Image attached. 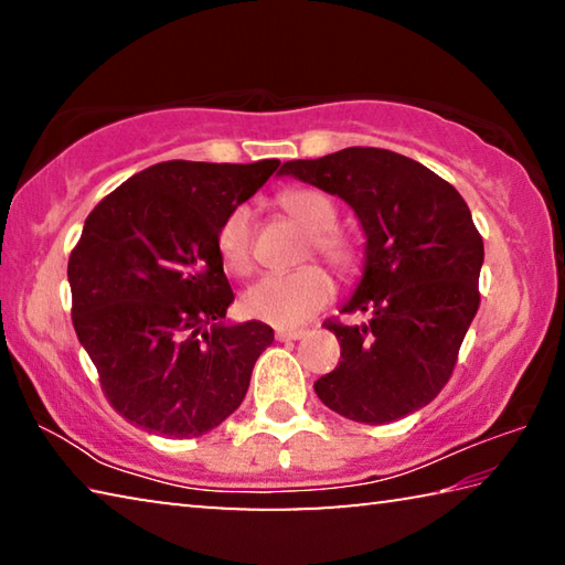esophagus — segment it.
<instances>
[{
	"label": "esophagus",
	"mask_w": 565,
	"mask_h": 565,
	"mask_svg": "<svg viewBox=\"0 0 565 565\" xmlns=\"http://www.w3.org/2000/svg\"><path fill=\"white\" fill-rule=\"evenodd\" d=\"M306 333V329H276V339L279 341H296L301 339Z\"/></svg>",
	"instance_id": "esophagus-1"
}]
</instances>
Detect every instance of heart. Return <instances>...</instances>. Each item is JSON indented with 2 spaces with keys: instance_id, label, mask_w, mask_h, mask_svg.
Masks as SVG:
<instances>
[{
  "instance_id": "obj_1",
  "label": "heart",
  "mask_w": 565,
  "mask_h": 565,
  "mask_svg": "<svg viewBox=\"0 0 565 565\" xmlns=\"http://www.w3.org/2000/svg\"><path fill=\"white\" fill-rule=\"evenodd\" d=\"M281 212L309 232L303 246V259L313 254L327 262L339 274H353L359 269L361 252L353 238L341 234L337 226V206L329 196L317 189L291 186L276 196ZM218 254L224 264L238 276L254 269V214L248 206H234L218 226ZM333 294V281L319 264H303L289 274H269L256 281L244 294L242 309L246 317L271 323V327H296V323L313 317L321 306H327Z\"/></svg>"
}]
</instances>
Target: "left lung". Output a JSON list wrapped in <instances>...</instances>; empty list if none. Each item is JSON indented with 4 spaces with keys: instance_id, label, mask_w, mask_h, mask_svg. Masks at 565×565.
<instances>
[{
    "instance_id": "8db88e82",
    "label": "left lung",
    "mask_w": 565,
    "mask_h": 565,
    "mask_svg": "<svg viewBox=\"0 0 565 565\" xmlns=\"http://www.w3.org/2000/svg\"><path fill=\"white\" fill-rule=\"evenodd\" d=\"M341 196L366 234L363 276L341 313L327 321L341 361L313 391L359 424L404 418L441 394L481 303L483 238L463 196L431 169L388 149L349 147L281 167Z\"/></svg>"
}]
</instances>
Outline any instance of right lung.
<instances>
[{
    "label": "right lung",
    "instance_id": "right-lung-1",
    "mask_svg": "<svg viewBox=\"0 0 565 565\" xmlns=\"http://www.w3.org/2000/svg\"><path fill=\"white\" fill-rule=\"evenodd\" d=\"M279 164L161 161L104 196L84 222L66 266L72 323L104 396L129 424L194 438L244 401L274 329L224 323L234 291L216 236Z\"/></svg>",
    "mask_w": 565,
    "mask_h": 565
}]
</instances>
